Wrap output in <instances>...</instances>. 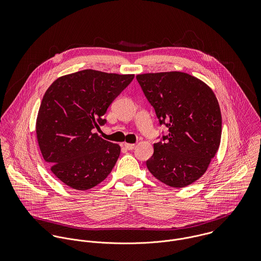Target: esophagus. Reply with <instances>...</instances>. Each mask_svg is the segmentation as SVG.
Instances as JSON below:
<instances>
[{"mask_svg": "<svg viewBox=\"0 0 261 261\" xmlns=\"http://www.w3.org/2000/svg\"><path fill=\"white\" fill-rule=\"evenodd\" d=\"M123 146H124L125 149H128V150H132V149H134L136 148V145H135V144H124Z\"/></svg>", "mask_w": 261, "mask_h": 261, "instance_id": "1", "label": "esophagus"}]
</instances>
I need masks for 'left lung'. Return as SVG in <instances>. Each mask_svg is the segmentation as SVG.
<instances>
[{"label":"left lung","instance_id":"obj_1","mask_svg":"<svg viewBox=\"0 0 261 261\" xmlns=\"http://www.w3.org/2000/svg\"><path fill=\"white\" fill-rule=\"evenodd\" d=\"M137 80L160 125L169 132L153 144L146 162L149 172L168 186L194 183L220 145L222 118L214 92L198 78L178 71L137 75Z\"/></svg>","mask_w":261,"mask_h":261}]
</instances>
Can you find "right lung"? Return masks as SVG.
<instances>
[{"label":"right lung","instance_id":"obj_1","mask_svg":"<svg viewBox=\"0 0 261 261\" xmlns=\"http://www.w3.org/2000/svg\"><path fill=\"white\" fill-rule=\"evenodd\" d=\"M135 75L85 69L56 79L46 90L38 112L36 134L44 161L65 185L88 190L112 172L119 153L93 128Z\"/></svg>","mask_w":261,"mask_h":261}]
</instances>
